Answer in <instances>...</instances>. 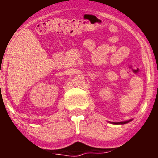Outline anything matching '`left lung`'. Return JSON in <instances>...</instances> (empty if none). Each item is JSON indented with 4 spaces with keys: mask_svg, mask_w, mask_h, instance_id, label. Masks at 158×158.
Instances as JSON below:
<instances>
[{
    "mask_svg": "<svg viewBox=\"0 0 158 158\" xmlns=\"http://www.w3.org/2000/svg\"><path fill=\"white\" fill-rule=\"evenodd\" d=\"M131 121H132V119H129V120H127V121H123V122H110L111 123H112V124H115V125H117V124H118V125H122V124H126V123H129V122H131Z\"/></svg>",
    "mask_w": 158,
    "mask_h": 158,
    "instance_id": "1",
    "label": "left lung"
}]
</instances>
